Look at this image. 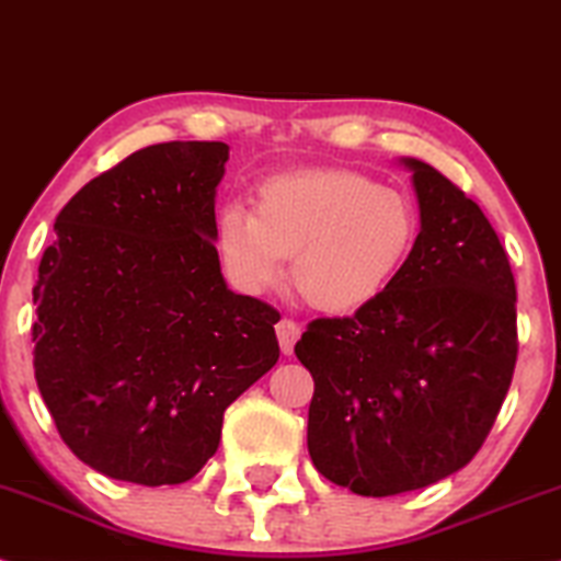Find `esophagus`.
Segmentation results:
<instances>
[{"instance_id": "1", "label": "esophagus", "mask_w": 561, "mask_h": 561, "mask_svg": "<svg viewBox=\"0 0 561 561\" xmlns=\"http://www.w3.org/2000/svg\"><path fill=\"white\" fill-rule=\"evenodd\" d=\"M276 340H279V347L285 355H293L295 342L300 340V327L293 319H282L276 323Z\"/></svg>"}]
</instances>
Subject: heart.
Wrapping results in <instances>:
<instances>
[{"mask_svg": "<svg viewBox=\"0 0 561 561\" xmlns=\"http://www.w3.org/2000/svg\"><path fill=\"white\" fill-rule=\"evenodd\" d=\"M415 211L400 191L366 174L316 167L274 174L255 208L229 204L216 219V251L234 287L263 295L285 279L327 313L366 308L400 272L415 240Z\"/></svg>", "mask_w": 561, "mask_h": 561, "instance_id": "b5f03b06", "label": "heart"}]
</instances>
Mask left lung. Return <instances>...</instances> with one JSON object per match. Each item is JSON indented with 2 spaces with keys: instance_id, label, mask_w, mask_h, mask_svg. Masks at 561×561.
Segmentation results:
<instances>
[{
  "instance_id": "1",
  "label": "left lung",
  "mask_w": 561,
  "mask_h": 561,
  "mask_svg": "<svg viewBox=\"0 0 561 561\" xmlns=\"http://www.w3.org/2000/svg\"><path fill=\"white\" fill-rule=\"evenodd\" d=\"M421 232L387 289L295 345L313 376L308 451L360 496L426 489L465 468L494 426L517 360L510 259L476 201L417 159Z\"/></svg>"
}]
</instances>
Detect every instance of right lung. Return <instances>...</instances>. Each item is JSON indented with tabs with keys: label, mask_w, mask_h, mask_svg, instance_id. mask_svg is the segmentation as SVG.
Instances as JSON below:
<instances>
[{
	"label": "right lung",
	"mask_w": 561,
	"mask_h": 561,
	"mask_svg": "<svg viewBox=\"0 0 561 561\" xmlns=\"http://www.w3.org/2000/svg\"><path fill=\"white\" fill-rule=\"evenodd\" d=\"M227 159L219 140L140 148L72 195L38 263V391L72 455L117 481H191L279 360V313L221 276Z\"/></svg>",
	"instance_id": "obj_1"
}]
</instances>
